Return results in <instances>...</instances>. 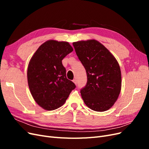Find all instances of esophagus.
<instances>
[{
  "instance_id": "34e87169",
  "label": "esophagus",
  "mask_w": 149,
  "mask_h": 149,
  "mask_svg": "<svg viewBox=\"0 0 149 149\" xmlns=\"http://www.w3.org/2000/svg\"><path fill=\"white\" fill-rule=\"evenodd\" d=\"M73 83H74L75 84H77V79H74L73 80Z\"/></svg>"
}]
</instances>
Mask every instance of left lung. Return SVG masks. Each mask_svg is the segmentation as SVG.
I'll use <instances>...</instances> for the list:
<instances>
[{
	"mask_svg": "<svg viewBox=\"0 0 149 149\" xmlns=\"http://www.w3.org/2000/svg\"><path fill=\"white\" fill-rule=\"evenodd\" d=\"M76 55L86 71L87 83L81 94L90 109L108 110L118 100L121 89V72L118 61L96 40L73 43Z\"/></svg>",
	"mask_w": 149,
	"mask_h": 149,
	"instance_id": "left-lung-1",
	"label": "left lung"
}]
</instances>
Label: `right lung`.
<instances>
[{
	"instance_id": "1",
	"label": "right lung",
	"mask_w": 149,
	"mask_h": 149,
	"mask_svg": "<svg viewBox=\"0 0 149 149\" xmlns=\"http://www.w3.org/2000/svg\"><path fill=\"white\" fill-rule=\"evenodd\" d=\"M73 48L68 42L50 40L39 47L31 57L27 80L34 100L43 109L52 111L65 104L76 86L68 79L62 60Z\"/></svg>"
}]
</instances>
